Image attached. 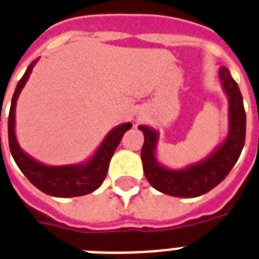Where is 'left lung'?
Listing matches in <instances>:
<instances>
[{
	"label": "left lung",
	"mask_w": 259,
	"mask_h": 259,
	"mask_svg": "<svg viewBox=\"0 0 259 259\" xmlns=\"http://www.w3.org/2000/svg\"><path fill=\"white\" fill-rule=\"evenodd\" d=\"M220 84L228 99V133L214 151L202 160L183 167L169 168L157 160L159 132L149 126L140 125L144 133L141 160L145 178L156 190L172 197L194 198L208 193L224 181L243 149L246 138V112L243 98L230 70L226 66L219 69Z\"/></svg>",
	"instance_id": "8db88e82"
}]
</instances>
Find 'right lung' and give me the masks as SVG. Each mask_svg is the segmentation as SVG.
<instances>
[{"label": "right lung", "mask_w": 259, "mask_h": 259, "mask_svg": "<svg viewBox=\"0 0 259 259\" xmlns=\"http://www.w3.org/2000/svg\"><path fill=\"white\" fill-rule=\"evenodd\" d=\"M37 59L29 64L24 76L17 82L15 94L12 98L11 111L8 118V137H9L11 153L16 164L21 169V172L24 174L33 186L37 187L43 193L53 195V197H59V198L90 194L103 183L112 155L121 143L123 134L132 127V123L126 122V123L115 126L104 137L102 144L94 152V155L81 163L49 165L33 159L32 156H29L27 152L21 149L16 137V103H17L20 92L24 88L25 82L28 81L29 74L32 73V69L36 65Z\"/></svg>", "instance_id": "obj_1"}]
</instances>
